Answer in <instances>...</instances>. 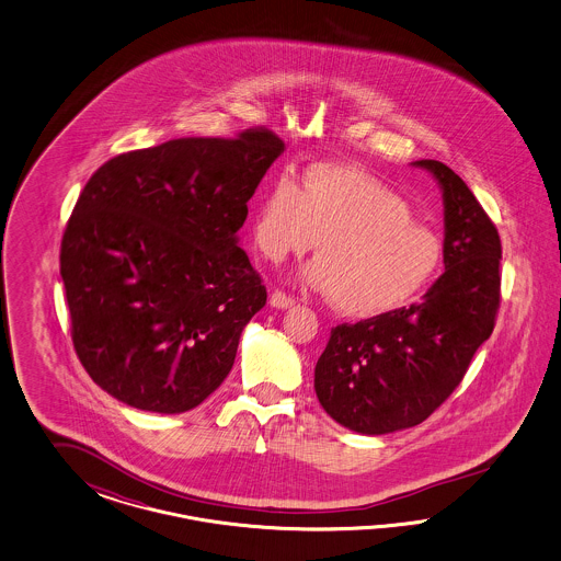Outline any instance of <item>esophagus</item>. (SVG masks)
Segmentation results:
<instances>
[{"instance_id": "esophagus-1", "label": "esophagus", "mask_w": 561, "mask_h": 561, "mask_svg": "<svg viewBox=\"0 0 561 561\" xmlns=\"http://www.w3.org/2000/svg\"><path fill=\"white\" fill-rule=\"evenodd\" d=\"M270 305L273 308H277V310H288V308L294 306V298H289L284 291H273L272 296H270Z\"/></svg>"}]
</instances>
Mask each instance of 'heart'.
I'll return each instance as SVG.
<instances>
[{"label": "heart", "instance_id": "1", "mask_svg": "<svg viewBox=\"0 0 561 561\" xmlns=\"http://www.w3.org/2000/svg\"><path fill=\"white\" fill-rule=\"evenodd\" d=\"M251 234L272 261L317 259L300 270L308 288L333 296L350 317H376L409 302L440 265L438 234L411 216L408 202L366 170L319 162L302 187L282 172L263 191Z\"/></svg>", "mask_w": 561, "mask_h": 561}]
</instances>
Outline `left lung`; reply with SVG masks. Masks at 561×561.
Here are the masks:
<instances>
[{"label": "left lung", "mask_w": 561, "mask_h": 561, "mask_svg": "<svg viewBox=\"0 0 561 561\" xmlns=\"http://www.w3.org/2000/svg\"><path fill=\"white\" fill-rule=\"evenodd\" d=\"M413 167L434 176L444 204V273L417 305L331 329L314 368L319 403L366 436L422 424L459 387L500 306L497 230L471 188L438 160Z\"/></svg>", "instance_id": "left-lung-1"}]
</instances>
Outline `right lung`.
I'll return each instance as SVG.
<instances>
[{"label":"right lung","mask_w":561,"mask_h":561,"mask_svg":"<svg viewBox=\"0 0 561 561\" xmlns=\"http://www.w3.org/2000/svg\"><path fill=\"white\" fill-rule=\"evenodd\" d=\"M284 150L267 129L183 137L92 174L59 261L73 347L102 391L185 413L220 387L267 302L238 230Z\"/></svg>","instance_id":"add662e5"}]
</instances>
